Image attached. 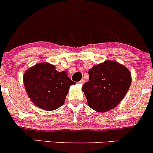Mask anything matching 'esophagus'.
<instances>
[{"mask_svg": "<svg viewBox=\"0 0 153 153\" xmlns=\"http://www.w3.org/2000/svg\"><path fill=\"white\" fill-rule=\"evenodd\" d=\"M79 85H83L85 83V80L84 79H82V80H80V82H79Z\"/></svg>", "mask_w": 153, "mask_h": 153, "instance_id": "34e87169", "label": "esophagus"}]
</instances>
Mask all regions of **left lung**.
Wrapping results in <instances>:
<instances>
[{
    "mask_svg": "<svg viewBox=\"0 0 153 153\" xmlns=\"http://www.w3.org/2000/svg\"><path fill=\"white\" fill-rule=\"evenodd\" d=\"M89 81L82 87L88 106L99 113L117 106L130 88L131 73L116 61L107 59L88 71Z\"/></svg>",
    "mask_w": 153,
    "mask_h": 153,
    "instance_id": "1",
    "label": "left lung"
}]
</instances>
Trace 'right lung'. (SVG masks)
<instances>
[{
    "label": "right lung",
    "instance_id": "add662e5",
    "mask_svg": "<svg viewBox=\"0 0 153 153\" xmlns=\"http://www.w3.org/2000/svg\"><path fill=\"white\" fill-rule=\"evenodd\" d=\"M23 84L28 97L37 108L51 111L65 103L70 86L76 83L66 71H57L49 62H40L26 70Z\"/></svg>",
    "mask_w": 153,
    "mask_h": 153
}]
</instances>
